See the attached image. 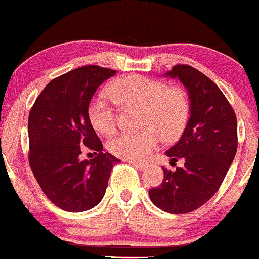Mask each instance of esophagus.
Returning <instances> with one entry per match:
<instances>
[{"instance_id":"obj_1","label":"esophagus","mask_w":259,"mask_h":259,"mask_svg":"<svg viewBox=\"0 0 259 259\" xmlns=\"http://www.w3.org/2000/svg\"><path fill=\"white\" fill-rule=\"evenodd\" d=\"M131 164H132L135 168H137L138 170H144V169H146V166H147L146 163H138V162H133V160H131Z\"/></svg>"}]
</instances>
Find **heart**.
<instances>
[{
  "mask_svg": "<svg viewBox=\"0 0 259 259\" xmlns=\"http://www.w3.org/2000/svg\"><path fill=\"white\" fill-rule=\"evenodd\" d=\"M110 96L121 107H142L138 132H121L107 143L112 154L130 160H143L159 144L162 136L170 141L179 137L189 118V97L180 86H168L164 81L128 75L110 86ZM89 118L97 132L110 135L117 123L115 108L102 99H94L89 106Z\"/></svg>",
  "mask_w": 259,
  "mask_h": 259,
  "instance_id": "heart-1",
  "label": "heart"
}]
</instances>
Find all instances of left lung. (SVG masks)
Instances as JSON below:
<instances>
[{
    "instance_id": "8db88e82",
    "label": "left lung",
    "mask_w": 259,
    "mask_h": 259,
    "mask_svg": "<svg viewBox=\"0 0 259 259\" xmlns=\"http://www.w3.org/2000/svg\"><path fill=\"white\" fill-rule=\"evenodd\" d=\"M166 76L178 77L190 97V118L180 140L165 154L184 165L163 166L162 184L149 190L151 201L169 213H188L207 202L225 179L237 152V118L219 86L186 64L174 65Z\"/></svg>"
}]
</instances>
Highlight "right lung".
I'll list each match as a JSON object with an SVG mask.
<instances>
[{"mask_svg":"<svg viewBox=\"0 0 259 259\" xmlns=\"http://www.w3.org/2000/svg\"><path fill=\"white\" fill-rule=\"evenodd\" d=\"M116 70L85 65L53 79L37 97L28 117V160L46 196L59 208L81 212L96 206L113 165L121 162L102 152L89 118V104ZM97 157L81 162L82 149Z\"/></svg>","mask_w":259,"mask_h":259,"instance_id":"obj_1","label":"right lung"}]
</instances>
